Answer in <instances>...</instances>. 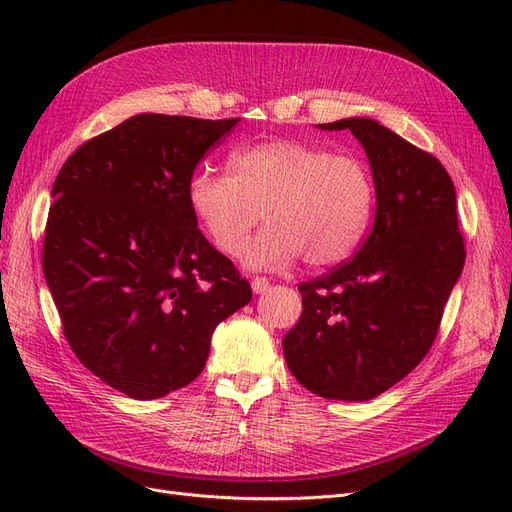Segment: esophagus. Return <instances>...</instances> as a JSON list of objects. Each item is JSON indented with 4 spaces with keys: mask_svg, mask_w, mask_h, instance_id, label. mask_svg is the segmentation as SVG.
<instances>
[{
    "mask_svg": "<svg viewBox=\"0 0 512 512\" xmlns=\"http://www.w3.org/2000/svg\"><path fill=\"white\" fill-rule=\"evenodd\" d=\"M252 290L256 294L267 292L269 290V280H267V277H254V280H252Z\"/></svg>",
    "mask_w": 512,
    "mask_h": 512,
    "instance_id": "1",
    "label": "esophagus"
}]
</instances>
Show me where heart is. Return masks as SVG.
Masks as SVG:
<instances>
[{
    "instance_id": "1",
    "label": "heart",
    "mask_w": 512,
    "mask_h": 512,
    "mask_svg": "<svg viewBox=\"0 0 512 512\" xmlns=\"http://www.w3.org/2000/svg\"><path fill=\"white\" fill-rule=\"evenodd\" d=\"M188 203L211 243L232 258L265 215L269 226L243 254L247 267L280 269L301 256L307 267H331L367 235L376 183L350 153L271 138L230 151L228 173L194 170Z\"/></svg>"
}]
</instances>
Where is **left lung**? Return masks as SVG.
Segmentation results:
<instances>
[{
  "mask_svg": "<svg viewBox=\"0 0 512 512\" xmlns=\"http://www.w3.org/2000/svg\"><path fill=\"white\" fill-rule=\"evenodd\" d=\"M318 128L359 138L376 183V218L350 260L299 284L303 312L284 337V359L318 397L365 401L429 352L466 247L455 185L438 158L376 119Z\"/></svg>",
  "mask_w": 512,
  "mask_h": 512,
  "instance_id": "obj_1",
  "label": "left lung"
}]
</instances>
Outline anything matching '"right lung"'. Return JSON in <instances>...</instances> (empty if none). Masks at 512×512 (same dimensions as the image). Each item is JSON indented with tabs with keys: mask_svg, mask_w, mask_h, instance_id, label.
<instances>
[{
	"mask_svg": "<svg viewBox=\"0 0 512 512\" xmlns=\"http://www.w3.org/2000/svg\"><path fill=\"white\" fill-rule=\"evenodd\" d=\"M237 123L134 115L83 143L53 183L42 269L61 329L91 374L132 399L196 380L215 327L252 299L188 203L196 164Z\"/></svg>",
	"mask_w": 512,
	"mask_h": 512,
	"instance_id": "1",
	"label": "right lung"
}]
</instances>
